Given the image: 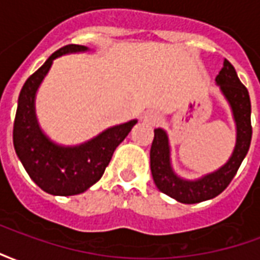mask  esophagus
I'll use <instances>...</instances> for the list:
<instances>
[{"mask_svg": "<svg viewBox=\"0 0 260 260\" xmlns=\"http://www.w3.org/2000/svg\"><path fill=\"white\" fill-rule=\"evenodd\" d=\"M145 121H147L149 124H157L158 121H160V115L157 113L149 111V113L145 114Z\"/></svg>", "mask_w": 260, "mask_h": 260, "instance_id": "34e87169", "label": "esophagus"}]
</instances>
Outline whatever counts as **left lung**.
<instances>
[{"label": "left lung", "instance_id": "8db88e82", "mask_svg": "<svg viewBox=\"0 0 260 260\" xmlns=\"http://www.w3.org/2000/svg\"><path fill=\"white\" fill-rule=\"evenodd\" d=\"M225 99L233 108L237 122V145L234 153L224 167L198 181H184L173 173L170 166L169 139L163 129H154L150 149V169L154 184L166 195L181 203H199L213 199L230 185L237 174L242 160L249 150L252 139L251 100L245 86L237 76L235 68L229 59H224L221 71L216 76Z\"/></svg>", "mask_w": 260, "mask_h": 260}]
</instances>
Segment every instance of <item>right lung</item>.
Segmentation results:
<instances>
[{
	"mask_svg": "<svg viewBox=\"0 0 260 260\" xmlns=\"http://www.w3.org/2000/svg\"><path fill=\"white\" fill-rule=\"evenodd\" d=\"M85 46L68 44L53 53L31 74L20 90L14 121V146L30 178L51 195H78L100 180L113 157L115 147L124 141L136 121L117 125L85 145L59 147L39 129L35 115V94L53 59L67 53L85 51Z\"/></svg>",
	"mask_w": 260,
	"mask_h": 260,
	"instance_id": "add662e5",
	"label": "right lung"
}]
</instances>
